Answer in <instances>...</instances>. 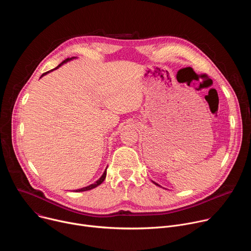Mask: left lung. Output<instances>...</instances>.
<instances>
[{"instance_id": "8db88e82", "label": "left lung", "mask_w": 251, "mask_h": 251, "mask_svg": "<svg viewBox=\"0 0 251 251\" xmlns=\"http://www.w3.org/2000/svg\"><path fill=\"white\" fill-rule=\"evenodd\" d=\"M154 184H155V185H157V186H159V185H158V184H157V183H154Z\"/></svg>"}]
</instances>
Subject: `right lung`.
<instances>
[{"instance_id":"obj_1","label":"right lung","mask_w":251,"mask_h":251,"mask_svg":"<svg viewBox=\"0 0 251 251\" xmlns=\"http://www.w3.org/2000/svg\"><path fill=\"white\" fill-rule=\"evenodd\" d=\"M73 58H74V57H71V58H66V59H64V60H63V61H62L60 64H58V65H57V67H59L61 64L65 63L66 61H69L70 59H73ZM57 67H55V68H57ZM55 68H54V69H55ZM49 73H50V71H48V73H45V74H44L42 76L46 75H47V74H49ZM42 76H41V77H42ZM105 177H106V170H105V172L103 173V175L101 176V177L99 178V180H98V181H97L95 184H92V185H90V186H87V187H85V188H82V189H79V190H75V192H84V191H89V190H92V189L96 188L97 186H99L100 184H102V182L105 180Z\"/></svg>"}]
</instances>
